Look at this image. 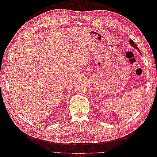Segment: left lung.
<instances>
[{
	"label": "left lung",
	"mask_w": 157,
	"mask_h": 157,
	"mask_svg": "<svg viewBox=\"0 0 157 157\" xmlns=\"http://www.w3.org/2000/svg\"><path fill=\"white\" fill-rule=\"evenodd\" d=\"M130 44L133 47H134V48H135L136 49H137V50H138V47L137 46V45L134 43V42L132 40H130ZM138 51H139V52H140V50H138Z\"/></svg>",
	"instance_id": "1"
}]
</instances>
